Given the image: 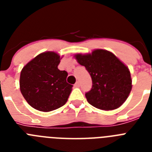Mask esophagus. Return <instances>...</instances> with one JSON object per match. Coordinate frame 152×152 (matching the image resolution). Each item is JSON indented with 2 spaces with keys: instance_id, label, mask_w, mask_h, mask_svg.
I'll return each instance as SVG.
<instances>
[{
  "instance_id": "34e87169",
  "label": "esophagus",
  "mask_w": 152,
  "mask_h": 152,
  "mask_svg": "<svg viewBox=\"0 0 152 152\" xmlns=\"http://www.w3.org/2000/svg\"><path fill=\"white\" fill-rule=\"evenodd\" d=\"M80 86V83L79 82V81H77V82L75 83V88H79Z\"/></svg>"
}]
</instances>
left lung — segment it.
Wrapping results in <instances>:
<instances>
[{
  "mask_svg": "<svg viewBox=\"0 0 152 152\" xmlns=\"http://www.w3.org/2000/svg\"><path fill=\"white\" fill-rule=\"evenodd\" d=\"M92 79V88L85 94L88 103L103 110L118 108L128 98L132 90L130 72L112 52L96 49L91 54L75 56Z\"/></svg>",
  "mask_w": 152,
  "mask_h": 152,
  "instance_id": "left-lung-1",
  "label": "left lung"
}]
</instances>
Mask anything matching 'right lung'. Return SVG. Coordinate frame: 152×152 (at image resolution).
Here are the masks:
<instances>
[{
  "label": "right lung",
  "instance_id": "1",
  "mask_svg": "<svg viewBox=\"0 0 152 152\" xmlns=\"http://www.w3.org/2000/svg\"><path fill=\"white\" fill-rule=\"evenodd\" d=\"M59 63L60 56L57 53L45 52L31 60L21 71V94L37 110H55L68 100L73 85L66 81L67 72L58 68Z\"/></svg>",
  "mask_w": 152,
  "mask_h": 152
}]
</instances>
